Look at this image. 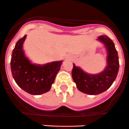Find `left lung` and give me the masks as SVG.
<instances>
[{
    "label": "left lung",
    "instance_id": "1",
    "mask_svg": "<svg viewBox=\"0 0 129 129\" xmlns=\"http://www.w3.org/2000/svg\"><path fill=\"white\" fill-rule=\"evenodd\" d=\"M98 40L105 46L107 51V67L99 74H88L73 64V80L81 92L91 95L102 93L108 90L117 76L119 69L118 53L112 39L107 36H100Z\"/></svg>",
    "mask_w": 129,
    "mask_h": 129
}]
</instances>
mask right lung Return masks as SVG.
<instances>
[{
	"instance_id": "1",
	"label": "right lung",
	"mask_w": 129,
	"mask_h": 129,
	"mask_svg": "<svg viewBox=\"0 0 129 129\" xmlns=\"http://www.w3.org/2000/svg\"><path fill=\"white\" fill-rule=\"evenodd\" d=\"M26 36L20 39L13 49L11 60L12 75L23 90L31 95H41L51 89L63 61H53L43 65L33 64L23 51V43Z\"/></svg>"
}]
</instances>
